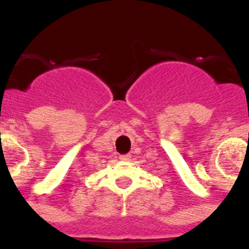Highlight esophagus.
<instances>
[{"mask_svg": "<svg viewBox=\"0 0 249 249\" xmlns=\"http://www.w3.org/2000/svg\"><path fill=\"white\" fill-rule=\"evenodd\" d=\"M132 158V156L129 155V153H127V155H122V156H120V160H129Z\"/></svg>", "mask_w": 249, "mask_h": 249, "instance_id": "esophagus-1", "label": "esophagus"}]
</instances>
